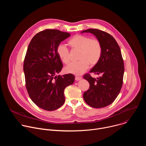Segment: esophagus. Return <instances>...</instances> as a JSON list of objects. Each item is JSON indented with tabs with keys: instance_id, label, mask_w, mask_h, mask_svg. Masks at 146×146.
<instances>
[{
	"instance_id": "obj_1",
	"label": "esophagus",
	"mask_w": 146,
	"mask_h": 146,
	"mask_svg": "<svg viewBox=\"0 0 146 146\" xmlns=\"http://www.w3.org/2000/svg\"><path fill=\"white\" fill-rule=\"evenodd\" d=\"M81 79H82V77H81L76 76V77H75V80H76V81H79V80H80Z\"/></svg>"
}]
</instances>
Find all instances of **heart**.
<instances>
[{
  "mask_svg": "<svg viewBox=\"0 0 146 146\" xmlns=\"http://www.w3.org/2000/svg\"><path fill=\"white\" fill-rule=\"evenodd\" d=\"M69 44L72 48L80 50V60L72 62L66 66L65 70L67 73L81 75L88 69L90 64L92 66H95L101 58L102 46L100 41L97 38L77 35L69 40ZM56 51L60 60L65 64H68L70 62V54L67 47L64 44H59Z\"/></svg>",
  "mask_w": 146,
  "mask_h": 146,
  "instance_id": "heart-1",
  "label": "heart"
}]
</instances>
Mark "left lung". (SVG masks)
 Here are the masks:
<instances>
[{
  "label": "left lung",
  "instance_id": "8db88e82",
  "mask_svg": "<svg viewBox=\"0 0 146 146\" xmlns=\"http://www.w3.org/2000/svg\"><path fill=\"white\" fill-rule=\"evenodd\" d=\"M81 33L94 35L102 44L101 58L90 71L100 77L95 78L90 74L84 76L90 86L88 91L83 94V98L91 107L102 108L115 100L122 86L124 64L121 50L114 38L107 32L97 29H88Z\"/></svg>",
  "mask_w": 146,
  "mask_h": 146
}]
</instances>
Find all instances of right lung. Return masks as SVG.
Segmentation results:
<instances>
[{"label": "right lung", "mask_w": 146, "mask_h": 146, "mask_svg": "<svg viewBox=\"0 0 146 146\" xmlns=\"http://www.w3.org/2000/svg\"><path fill=\"white\" fill-rule=\"evenodd\" d=\"M70 36L57 29H46L34 36L27 49L24 62L26 88L31 100L45 110L63 105L64 90L74 81L70 73L55 76L63 68L57 47Z\"/></svg>", "instance_id": "obj_1"}]
</instances>
